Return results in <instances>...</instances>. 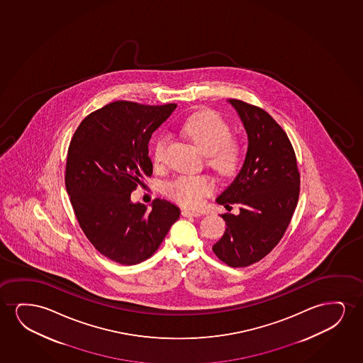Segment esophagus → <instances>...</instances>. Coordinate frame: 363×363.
I'll use <instances>...</instances> for the list:
<instances>
[{
    "label": "esophagus",
    "instance_id": "obj_1",
    "mask_svg": "<svg viewBox=\"0 0 363 363\" xmlns=\"http://www.w3.org/2000/svg\"><path fill=\"white\" fill-rule=\"evenodd\" d=\"M182 216L184 217H199V212L191 211V209H182Z\"/></svg>",
    "mask_w": 363,
    "mask_h": 363
}]
</instances>
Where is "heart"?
<instances>
[{
  "instance_id": "obj_1",
  "label": "heart",
  "mask_w": 363,
  "mask_h": 363,
  "mask_svg": "<svg viewBox=\"0 0 363 363\" xmlns=\"http://www.w3.org/2000/svg\"><path fill=\"white\" fill-rule=\"evenodd\" d=\"M191 141L207 156V164L222 177H233L243 162V151L238 141L232 138L230 125L211 110H203L189 116L181 126ZM169 139L160 135L151 150V159L156 167L164 164V151ZM216 182L211 176H179L164 186V194L184 207H199L204 199L213 194Z\"/></svg>"
}]
</instances>
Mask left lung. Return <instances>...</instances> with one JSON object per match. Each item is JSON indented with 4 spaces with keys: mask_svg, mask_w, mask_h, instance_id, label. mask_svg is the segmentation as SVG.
Here are the masks:
<instances>
[{
    "mask_svg": "<svg viewBox=\"0 0 363 363\" xmlns=\"http://www.w3.org/2000/svg\"><path fill=\"white\" fill-rule=\"evenodd\" d=\"M229 103L247 130L248 151L238 176L217 199L225 208L238 204L240 212L222 214L227 228L212 249L229 267L244 268L283 238L298 204L300 172L288 135L265 110L243 100Z\"/></svg>",
    "mask_w": 363,
    "mask_h": 363,
    "instance_id": "8db88e82",
    "label": "left lung"
}]
</instances>
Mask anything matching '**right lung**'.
<instances>
[{
  "mask_svg": "<svg viewBox=\"0 0 363 363\" xmlns=\"http://www.w3.org/2000/svg\"><path fill=\"white\" fill-rule=\"evenodd\" d=\"M176 104L118 100L90 113L70 140L65 189L85 237L104 257L135 265L154 255L179 209L156 199L152 209L130 194L152 174L151 135Z\"/></svg>",
  "mask_w": 363,
  "mask_h": 363,
  "instance_id": "obj_1",
  "label": "right lung"
}]
</instances>
